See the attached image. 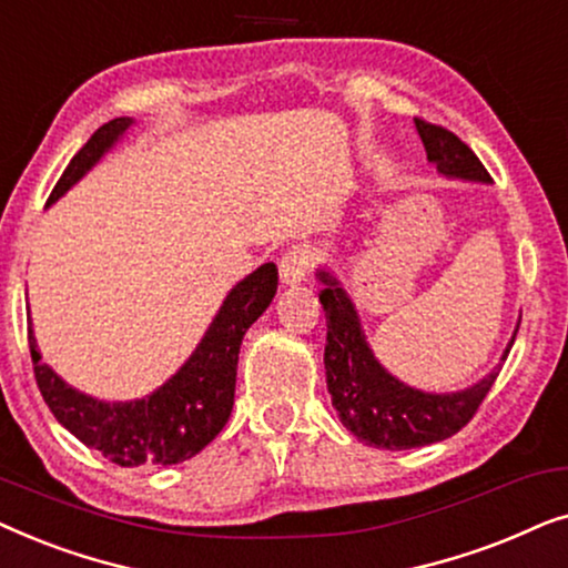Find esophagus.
Listing matches in <instances>:
<instances>
[{
  "mask_svg": "<svg viewBox=\"0 0 568 568\" xmlns=\"http://www.w3.org/2000/svg\"><path fill=\"white\" fill-rule=\"evenodd\" d=\"M315 263V253L310 245H292L290 251L282 255L278 261V276H282L284 284H300L305 282Z\"/></svg>",
  "mask_w": 568,
  "mask_h": 568,
  "instance_id": "esophagus-1",
  "label": "esophagus"
}]
</instances>
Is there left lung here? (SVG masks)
<instances>
[{
    "label": "left lung",
    "mask_w": 568,
    "mask_h": 568,
    "mask_svg": "<svg viewBox=\"0 0 568 568\" xmlns=\"http://www.w3.org/2000/svg\"><path fill=\"white\" fill-rule=\"evenodd\" d=\"M416 131L424 142L426 160L437 168V173L460 178V181L491 183L484 162L453 131L424 119H416ZM317 278L323 282L321 305L325 310V323H328L323 356L325 383H328L333 408L338 410L341 424L354 437L383 449L424 447L453 437L476 416L478 406L499 377L504 359L509 356L519 323L515 336L504 348L501 364L494 367L491 375L460 393H424L400 383L375 359L367 338H364L354 302L348 300L338 278L331 276L328 271H317Z\"/></svg>",
    "instance_id": "obj_1"
}]
</instances>
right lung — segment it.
<instances>
[{"label":"right lung","mask_w":568,"mask_h":568,"mask_svg":"<svg viewBox=\"0 0 568 568\" xmlns=\"http://www.w3.org/2000/svg\"><path fill=\"white\" fill-rule=\"evenodd\" d=\"M131 123V119L103 123L69 162L45 206L64 196L126 134ZM276 284L278 271L274 263H263L251 276H245L222 302L220 313L189 362L152 395L129 403H105L69 387L49 364L41 362L33 325H28L36 383L41 387L45 406L82 445L100 449L121 468L189 460L227 424L235 403L240 344L245 331L266 313Z\"/></svg>","instance_id":"right-lung-1"}]
</instances>
